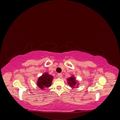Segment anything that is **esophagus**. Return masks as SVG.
Masks as SVG:
<instances>
[{"label":"esophagus","mask_w":120,"mask_h":120,"mask_svg":"<svg viewBox=\"0 0 120 120\" xmlns=\"http://www.w3.org/2000/svg\"><path fill=\"white\" fill-rule=\"evenodd\" d=\"M62 77H63L62 74H61V73L58 74V75H57V77L58 78H62Z\"/></svg>","instance_id":"1"}]
</instances>
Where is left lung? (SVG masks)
Returning <instances> with one entry per match:
<instances>
[{
	"mask_svg": "<svg viewBox=\"0 0 120 120\" xmlns=\"http://www.w3.org/2000/svg\"><path fill=\"white\" fill-rule=\"evenodd\" d=\"M68 81V84L70 85L72 88H74L75 86L77 85V82L75 80V78L74 77H70L67 79Z\"/></svg>",
	"mask_w": 120,
	"mask_h": 120,
	"instance_id": "8db88e82",
	"label": "left lung"
}]
</instances>
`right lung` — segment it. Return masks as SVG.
I'll list each match as a JSON object with an SVG mask.
<instances>
[{
	"mask_svg": "<svg viewBox=\"0 0 120 120\" xmlns=\"http://www.w3.org/2000/svg\"><path fill=\"white\" fill-rule=\"evenodd\" d=\"M53 77L49 75L48 73H45L41 77H39L38 81V86L41 90L45 88H49L52 85Z\"/></svg>",
	"mask_w": 120,
	"mask_h": 120,
	"instance_id": "1",
	"label": "right lung"
}]
</instances>
